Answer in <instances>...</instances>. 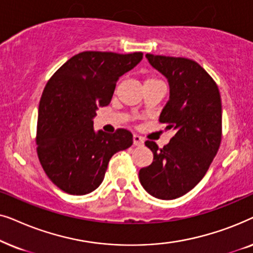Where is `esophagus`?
<instances>
[{
    "instance_id": "1",
    "label": "esophagus",
    "mask_w": 253,
    "mask_h": 253,
    "mask_svg": "<svg viewBox=\"0 0 253 253\" xmlns=\"http://www.w3.org/2000/svg\"><path fill=\"white\" fill-rule=\"evenodd\" d=\"M132 139H133L134 146H141V145H144V138L138 136V134H133Z\"/></svg>"
}]
</instances>
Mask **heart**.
Returning <instances> with one entry per match:
<instances>
[{
	"label": "heart",
	"instance_id": "heart-1",
	"mask_svg": "<svg viewBox=\"0 0 253 253\" xmlns=\"http://www.w3.org/2000/svg\"><path fill=\"white\" fill-rule=\"evenodd\" d=\"M151 82H158V81L155 78H147L146 81H145V83H151Z\"/></svg>",
	"mask_w": 253,
	"mask_h": 253
}]
</instances>
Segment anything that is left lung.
I'll list each match as a JSON object with an SVG mask.
<instances>
[{
    "mask_svg": "<svg viewBox=\"0 0 253 253\" xmlns=\"http://www.w3.org/2000/svg\"><path fill=\"white\" fill-rule=\"evenodd\" d=\"M146 58L168 81L169 100L159 121L175 134L162 148L154 141L145 143L153 152V162L140 169L139 179L151 196L171 200L202 181L217 153L221 96L215 82L197 62L152 54Z\"/></svg>",
    "mask_w": 253,
    "mask_h": 253,
    "instance_id": "left-lung-1",
    "label": "left lung"
}]
</instances>
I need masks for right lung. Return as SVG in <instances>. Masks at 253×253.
I'll return each mask as SVG.
<instances>
[{
	"label": "right lung",
	"instance_id": "obj_1",
	"mask_svg": "<svg viewBox=\"0 0 253 253\" xmlns=\"http://www.w3.org/2000/svg\"><path fill=\"white\" fill-rule=\"evenodd\" d=\"M141 60L143 53L83 51L47 83L38 112V157L50 181L64 192L94 191L110 158L132 145L130 131H95L93 119L99 107L110 102L121 76Z\"/></svg>",
	"mask_w": 253,
	"mask_h": 253
}]
</instances>
